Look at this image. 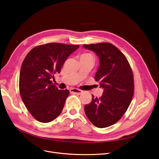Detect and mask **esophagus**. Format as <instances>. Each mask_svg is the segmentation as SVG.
Returning a JSON list of instances; mask_svg holds the SVG:
<instances>
[{
	"label": "esophagus",
	"instance_id": "obj_1",
	"mask_svg": "<svg viewBox=\"0 0 159 159\" xmlns=\"http://www.w3.org/2000/svg\"><path fill=\"white\" fill-rule=\"evenodd\" d=\"M70 92L71 93H74V94H77V95H80L82 93L83 91L80 90V89H70Z\"/></svg>",
	"mask_w": 159,
	"mask_h": 159
}]
</instances>
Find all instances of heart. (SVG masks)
Returning a JSON list of instances; mask_svg holds the SVG:
<instances>
[{"label": "heart", "mask_w": 159, "mask_h": 159, "mask_svg": "<svg viewBox=\"0 0 159 159\" xmlns=\"http://www.w3.org/2000/svg\"><path fill=\"white\" fill-rule=\"evenodd\" d=\"M82 56H91V54H84Z\"/></svg>", "instance_id": "1"}]
</instances>
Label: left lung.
Instances as JSON below:
<instances>
[{"instance_id": "1", "label": "left lung", "mask_w": 159, "mask_h": 159, "mask_svg": "<svg viewBox=\"0 0 159 159\" xmlns=\"http://www.w3.org/2000/svg\"><path fill=\"white\" fill-rule=\"evenodd\" d=\"M99 60L95 80L103 89L102 97L92 95L84 107L86 116L95 127L105 128L117 123L125 113L134 92L133 75L126 57L110 43L83 45Z\"/></svg>"}]
</instances>
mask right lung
Here are the masks:
<instances>
[{
  "label": "right lung",
  "instance_id": "obj_1",
  "mask_svg": "<svg viewBox=\"0 0 159 159\" xmlns=\"http://www.w3.org/2000/svg\"><path fill=\"white\" fill-rule=\"evenodd\" d=\"M79 47L50 43L34 48L24 60L19 78L20 93L26 107L38 121L50 122L61 113L70 91L58 89L52 80Z\"/></svg>",
  "mask_w": 159,
  "mask_h": 159
}]
</instances>
